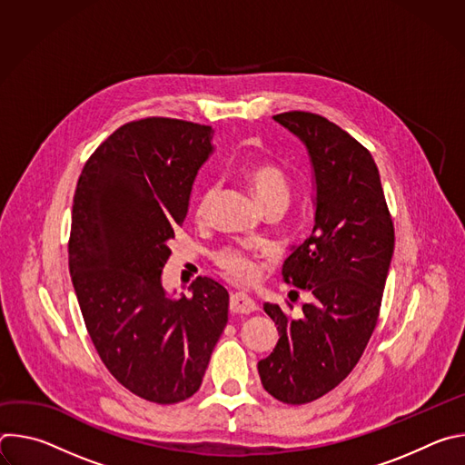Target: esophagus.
<instances>
[{"label": "esophagus", "mask_w": 465, "mask_h": 465, "mask_svg": "<svg viewBox=\"0 0 465 465\" xmlns=\"http://www.w3.org/2000/svg\"><path fill=\"white\" fill-rule=\"evenodd\" d=\"M230 311L235 314H250L257 311V303L244 292H233L230 296Z\"/></svg>", "instance_id": "1"}]
</instances>
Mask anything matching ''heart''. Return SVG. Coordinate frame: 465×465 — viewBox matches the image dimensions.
<instances>
[{
	"label": "heart",
	"mask_w": 465,
	"mask_h": 465,
	"mask_svg": "<svg viewBox=\"0 0 465 465\" xmlns=\"http://www.w3.org/2000/svg\"><path fill=\"white\" fill-rule=\"evenodd\" d=\"M246 180L250 182L255 196L262 206H267L274 201H287L289 198V178L285 171L272 162H257L244 171ZM217 194V185L210 183L204 187L196 201V217L206 219L213 198ZM217 267L223 274L233 283H252L259 276V262L257 252L246 246H224L213 255Z\"/></svg>",
	"instance_id": "b5f03b06"
}]
</instances>
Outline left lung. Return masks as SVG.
Wrapping results in <instances>:
<instances>
[{
    "instance_id": "obj_1",
    "label": "left lung",
    "mask_w": 465,
    "mask_h": 465,
    "mask_svg": "<svg viewBox=\"0 0 465 465\" xmlns=\"http://www.w3.org/2000/svg\"><path fill=\"white\" fill-rule=\"evenodd\" d=\"M274 119L303 142L314 171L312 233L292 246L282 271L312 302L303 303L302 318L262 305L280 341L257 370L278 401L303 405L339 386L362 357L379 318L395 237L366 147L318 114L294 110Z\"/></svg>"
}]
</instances>
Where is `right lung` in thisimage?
I'll return each mask as SVG.
<instances>
[{
  "label": "right lung",
  "instance_id": "add662e5",
  "mask_svg": "<svg viewBox=\"0 0 465 465\" xmlns=\"http://www.w3.org/2000/svg\"><path fill=\"white\" fill-rule=\"evenodd\" d=\"M213 128L145 117L119 126L86 162L74 196L70 274L90 339L126 390L158 405L203 384L228 322V291L198 276L171 298L162 271L189 208Z\"/></svg>",
  "mask_w": 465,
  "mask_h": 465
}]
</instances>
